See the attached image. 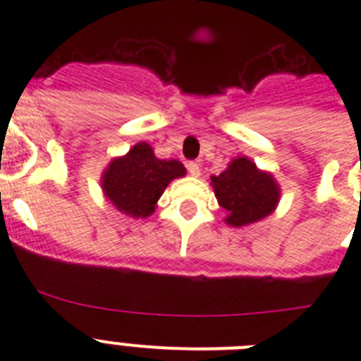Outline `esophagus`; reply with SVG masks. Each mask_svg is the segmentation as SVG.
Wrapping results in <instances>:
<instances>
[{
    "instance_id": "34e87169",
    "label": "esophagus",
    "mask_w": 361,
    "mask_h": 361,
    "mask_svg": "<svg viewBox=\"0 0 361 361\" xmlns=\"http://www.w3.org/2000/svg\"><path fill=\"white\" fill-rule=\"evenodd\" d=\"M188 171L191 177H199L200 175V166L197 162H188Z\"/></svg>"
}]
</instances>
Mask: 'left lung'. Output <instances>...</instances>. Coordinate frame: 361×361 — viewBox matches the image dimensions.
I'll list each match as a JSON object with an SVG mask.
<instances>
[{"label":"left lung","mask_w":361,"mask_h":361,"mask_svg":"<svg viewBox=\"0 0 361 361\" xmlns=\"http://www.w3.org/2000/svg\"><path fill=\"white\" fill-rule=\"evenodd\" d=\"M219 206L226 209L224 222L242 228L266 219L280 202V186L273 173L260 170L250 157H235L220 175H212Z\"/></svg>","instance_id":"1"}]
</instances>
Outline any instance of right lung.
<instances>
[{
    "mask_svg": "<svg viewBox=\"0 0 361 361\" xmlns=\"http://www.w3.org/2000/svg\"><path fill=\"white\" fill-rule=\"evenodd\" d=\"M184 175L183 162L155 157L152 146L141 141L128 153L111 159L101 175V188L117 212L146 219L155 212L168 184Z\"/></svg>",
    "mask_w": 361,
    "mask_h": 361,
    "instance_id": "obj_1",
    "label": "right lung"
}]
</instances>
